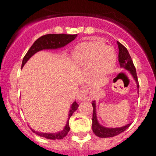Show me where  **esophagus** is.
<instances>
[{"mask_svg":"<svg viewBox=\"0 0 156 156\" xmlns=\"http://www.w3.org/2000/svg\"><path fill=\"white\" fill-rule=\"evenodd\" d=\"M78 99L80 101H86L90 99L91 96H90V91L87 89H83L78 94V96H77Z\"/></svg>","mask_w":156,"mask_h":156,"instance_id":"1","label":"esophagus"}]
</instances>
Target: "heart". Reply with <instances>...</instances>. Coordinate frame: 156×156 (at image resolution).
Wrapping results in <instances>:
<instances>
[{
	"label": "heart",
	"instance_id": "heart-1",
	"mask_svg": "<svg viewBox=\"0 0 156 156\" xmlns=\"http://www.w3.org/2000/svg\"><path fill=\"white\" fill-rule=\"evenodd\" d=\"M72 57L79 66H94L95 73L98 76L110 73L116 62L114 51L99 40L87 41L77 45L73 51Z\"/></svg>",
	"mask_w": 156,
	"mask_h": 156
}]
</instances>
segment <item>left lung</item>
<instances>
[{
    "label": "left lung",
    "mask_w": 156,
    "mask_h": 156,
    "mask_svg": "<svg viewBox=\"0 0 156 156\" xmlns=\"http://www.w3.org/2000/svg\"><path fill=\"white\" fill-rule=\"evenodd\" d=\"M118 44V48H119V62L120 65V67L127 69L128 71L130 72L131 75L134 78L135 81L137 83V88H139L138 80H137V73H136V69L133 65V61H132L131 57L129 55L127 49L125 48L123 45L119 42H117ZM93 105V117H92V129L94 133L96 136L99 137H112L114 136L119 134L125 131L131 123L126 125L119 128H106L104 126H101L98 122L97 116H96V112H95V103L93 101L92 103Z\"/></svg>",
    "instance_id": "left-lung-1"
}]
</instances>
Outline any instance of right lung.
Listing matches in <instances>:
<instances>
[{"mask_svg": "<svg viewBox=\"0 0 156 156\" xmlns=\"http://www.w3.org/2000/svg\"><path fill=\"white\" fill-rule=\"evenodd\" d=\"M76 35H70V34H47V35L42 36L40 38L37 40L34 43V44L32 45L31 48L29 49L27 53L26 54V55L24 56L22 62V67L24 66L27 61L30 59V57L34 55V54L37 53L39 51L44 50V49H56V48H62V47L66 46V44H68L69 43L73 41L76 37ZM79 107V105L77 104L76 101H74L73 104H72L71 108L69 110V119L66 122V125L63 130L61 132L56 133H39V132L35 131L34 129H32L34 133L36 134L39 135L41 137H45L47 139H51V140H60L62 139L63 137H66L67 133L69 131L70 127L69 125V120L70 117L73 114L74 112L77 109V108Z\"/></svg>", "mask_w": 156, "mask_h": 156, "instance_id": "right-lung-1", "label": "right lung"}]
</instances>
